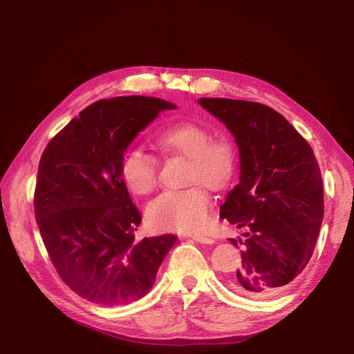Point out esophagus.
<instances>
[{
	"mask_svg": "<svg viewBox=\"0 0 354 354\" xmlns=\"http://www.w3.org/2000/svg\"><path fill=\"white\" fill-rule=\"evenodd\" d=\"M192 239L194 242H199V243H205V245H212L214 243V240L212 237H207V236H199V234H194L192 236Z\"/></svg>",
	"mask_w": 354,
	"mask_h": 354,
	"instance_id": "34e87169",
	"label": "esophagus"
}]
</instances>
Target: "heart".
Listing matches in <instances>:
<instances>
[{"label":"heart","instance_id":"obj_1","mask_svg":"<svg viewBox=\"0 0 354 354\" xmlns=\"http://www.w3.org/2000/svg\"><path fill=\"white\" fill-rule=\"evenodd\" d=\"M156 145L164 152L189 158L183 190H165L150 201L146 214L153 228L190 232L204 228L212 209V190L228 187L237 169V153L225 137L212 138V132L198 123H178L156 135ZM120 175L135 194H149L158 183L156 156L142 149H127L120 160Z\"/></svg>","mask_w":354,"mask_h":354}]
</instances>
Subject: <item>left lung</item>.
Wrapping results in <instances>:
<instances>
[{"mask_svg":"<svg viewBox=\"0 0 354 354\" xmlns=\"http://www.w3.org/2000/svg\"><path fill=\"white\" fill-rule=\"evenodd\" d=\"M225 123L240 152V181L221 217L245 231L242 265L232 290L251 298L277 295L309 263L324 217V185L313 150L288 120L266 104L199 99Z\"/></svg>","mask_w":354,"mask_h":354,"instance_id":"1","label":"left lung"}]
</instances>
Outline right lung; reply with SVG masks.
<instances>
[{"label": "right lung", "instance_id": "obj_1", "mask_svg": "<svg viewBox=\"0 0 354 354\" xmlns=\"http://www.w3.org/2000/svg\"><path fill=\"white\" fill-rule=\"evenodd\" d=\"M156 97L126 95L89 104L45 147L37 169L35 217L59 277L88 301H137L152 288L176 237L138 242L141 214L120 175V160L161 111Z\"/></svg>", "mask_w": 354, "mask_h": 354}]
</instances>
